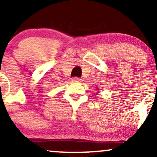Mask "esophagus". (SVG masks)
<instances>
[{
    "label": "esophagus",
    "mask_w": 157,
    "mask_h": 157,
    "mask_svg": "<svg viewBox=\"0 0 157 157\" xmlns=\"http://www.w3.org/2000/svg\"><path fill=\"white\" fill-rule=\"evenodd\" d=\"M73 81H75V82H80L82 80V79H80V77H75L72 78Z\"/></svg>",
    "instance_id": "1"
}]
</instances>
